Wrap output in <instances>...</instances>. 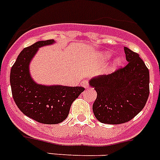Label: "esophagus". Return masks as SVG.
Returning <instances> with one entry per match:
<instances>
[{
  "label": "esophagus",
  "mask_w": 160,
  "mask_h": 160,
  "mask_svg": "<svg viewBox=\"0 0 160 160\" xmlns=\"http://www.w3.org/2000/svg\"><path fill=\"white\" fill-rule=\"evenodd\" d=\"M80 84H81V86L84 87V88H88V82L87 80H83L82 81H81V83H80Z\"/></svg>",
  "instance_id": "1"
}]
</instances>
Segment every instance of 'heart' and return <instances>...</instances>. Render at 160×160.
<instances>
[{
  "label": "heart",
  "instance_id": "heart-1",
  "mask_svg": "<svg viewBox=\"0 0 160 160\" xmlns=\"http://www.w3.org/2000/svg\"><path fill=\"white\" fill-rule=\"evenodd\" d=\"M110 58H111V53H109V52H104V53H101V58L102 61H107V60L109 59ZM122 62H123V58L121 57H118L117 58H115L114 60L113 63L111 64V67L110 68V72H114L118 67L121 65Z\"/></svg>",
  "mask_w": 160,
  "mask_h": 160
}]
</instances>
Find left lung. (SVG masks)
Listing matches in <instances>:
<instances>
[{
    "label": "left lung",
    "mask_w": 160,
    "mask_h": 160,
    "mask_svg": "<svg viewBox=\"0 0 160 160\" xmlns=\"http://www.w3.org/2000/svg\"><path fill=\"white\" fill-rule=\"evenodd\" d=\"M128 64L109 75L92 78L97 92L92 111L101 123L119 124L129 121L146 105L150 93V74L139 54L124 47Z\"/></svg>",
    "instance_id": "1"
}]
</instances>
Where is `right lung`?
<instances>
[{"label":"right lung","instance_id":"1","mask_svg":"<svg viewBox=\"0 0 160 160\" xmlns=\"http://www.w3.org/2000/svg\"><path fill=\"white\" fill-rule=\"evenodd\" d=\"M53 40L37 41L19 53L10 71L12 95L18 109L28 117L45 124L67 119L72 102L84 90L83 87L44 85L34 81L29 66L39 48L53 45Z\"/></svg>","mask_w":160,"mask_h":160}]
</instances>
